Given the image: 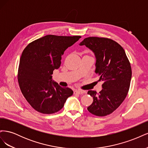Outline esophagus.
I'll return each instance as SVG.
<instances>
[{
  "label": "esophagus",
  "instance_id": "obj_1",
  "mask_svg": "<svg viewBox=\"0 0 148 148\" xmlns=\"http://www.w3.org/2000/svg\"><path fill=\"white\" fill-rule=\"evenodd\" d=\"M86 92L85 91L83 90H79V89H77V90H75L74 93L75 94H78V95H83V94Z\"/></svg>",
  "mask_w": 148,
  "mask_h": 148
}]
</instances>
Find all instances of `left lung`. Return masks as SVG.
<instances>
[{
	"label": "left lung",
	"mask_w": 148,
	"mask_h": 148,
	"mask_svg": "<svg viewBox=\"0 0 148 148\" xmlns=\"http://www.w3.org/2000/svg\"><path fill=\"white\" fill-rule=\"evenodd\" d=\"M85 46L95 53V73L103 81L102 89L97 94L88 91L93 98L88 110L103 117L117 109L126 97L130 85L132 69L123 47L110 39L89 37L79 44Z\"/></svg>",
	"instance_id": "1"
}]
</instances>
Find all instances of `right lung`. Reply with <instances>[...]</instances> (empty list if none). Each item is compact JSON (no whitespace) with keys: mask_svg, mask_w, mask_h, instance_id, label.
Here are the masks:
<instances>
[{"mask_svg":"<svg viewBox=\"0 0 148 148\" xmlns=\"http://www.w3.org/2000/svg\"><path fill=\"white\" fill-rule=\"evenodd\" d=\"M81 38L47 35L31 42L20 59L18 80L29 104L40 113L51 114L63 108L73 95L69 88H62L52 79L53 71L61 64L66 49Z\"/></svg>","mask_w":148,"mask_h":148,"instance_id":"add662e5","label":"right lung"}]
</instances>
